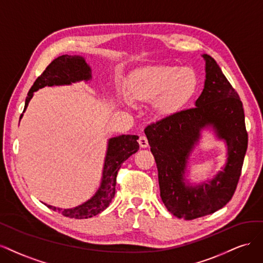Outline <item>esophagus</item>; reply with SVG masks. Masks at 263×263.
Returning <instances> with one entry per match:
<instances>
[{
  "mask_svg": "<svg viewBox=\"0 0 263 263\" xmlns=\"http://www.w3.org/2000/svg\"><path fill=\"white\" fill-rule=\"evenodd\" d=\"M139 144L142 148H145L148 146V141H147V138L145 137V135H141V137L139 138Z\"/></svg>",
  "mask_w": 263,
  "mask_h": 263,
  "instance_id": "esophagus-1",
  "label": "esophagus"
}]
</instances>
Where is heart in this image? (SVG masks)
<instances>
[{"label": "heart", "instance_id": "obj_1", "mask_svg": "<svg viewBox=\"0 0 263 263\" xmlns=\"http://www.w3.org/2000/svg\"><path fill=\"white\" fill-rule=\"evenodd\" d=\"M196 87L197 76L190 67L154 65L133 72L124 92L132 103L152 100L155 112L165 116L180 109Z\"/></svg>", "mask_w": 263, "mask_h": 263}]
</instances>
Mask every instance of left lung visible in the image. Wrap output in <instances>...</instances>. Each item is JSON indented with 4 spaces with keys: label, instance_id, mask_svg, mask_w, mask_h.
<instances>
[{
    "label": "left lung",
    "instance_id": "1",
    "mask_svg": "<svg viewBox=\"0 0 263 263\" xmlns=\"http://www.w3.org/2000/svg\"><path fill=\"white\" fill-rule=\"evenodd\" d=\"M203 58L206 79L196 107L174 112L144 129L157 166L160 198L172 214L184 219L214 213L231 201L248 146L238 94L214 59L208 54ZM206 125L227 141L228 164L214 180L192 187L184 183L183 175L190 152Z\"/></svg>",
    "mask_w": 263,
    "mask_h": 263
}]
</instances>
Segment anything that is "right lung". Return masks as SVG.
Instances as JSON below:
<instances>
[{"label": "right lung", "mask_w": 263, "mask_h": 263, "mask_svg": "<svg viewBox=\"0 0 263 263\" xmlns=\"http://www.w3.org/2000/svg\"><path fill=\"white\" fill-rule=\"evenodd\" d=\"M90 78V67L84 60V58L67 54L59 57L46 67V70L33 83L27 94L24 110L27 108L29 100L33 96V91L39 88L47 85H67L78 81H88ZM22 117L23 115L21 118ZM138 139V135H120V137L109 140L100 188L90 200L83 203L82 205L67 210L46 205L61 213L63 216L78 219L88 218L103 212L115 197L118 171L124 160L138 152L140 147Z\"/></svg>", "instance_id": "right-lung-1"}]
</instances>
